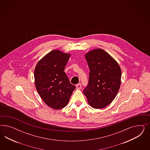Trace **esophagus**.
I'll list each match as a JSON object with an SVG mask.
<instances>
[{
  "instance_id": "esophagus-1",
  "label": "esophagus",
  "mask_w": 150,
  "mask_h": 150,
  "mask_svg": "<svg viewBox=\"0 0 150 150\" xmlns=\"http://www.w3.org/2000/svg\"><path fill=\"white\" fill-rule=\"evenodd\" d=\"M76 89L77 90H80L81 88V84L80 83H78V84L76 85Z\"/></svg>"
}]
</instances>
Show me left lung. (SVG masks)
<instances>
[{"label": "left lung", "mask_w": 150, "mask_h": 150, "mask_svg": "<svg viewBox=\"0 0 150 150\" xmlns=\"http://www.w3.org/2000/svg\"><path fill=\"white\" fill-rule=\"evenodd\" d=\"M85 58L90 74L88 85L83 92L92 108H103L118 93L121 83V69L118 63L101 49L91 50Z\"/></svg>", "instance_id": "1"}]
</instances>
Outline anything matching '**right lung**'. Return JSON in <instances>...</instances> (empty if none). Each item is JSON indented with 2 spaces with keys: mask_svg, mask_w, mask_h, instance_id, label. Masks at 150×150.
Here are the masks:
<instances>
[{
  "mask_svg": "<svg viewBox=\"0 0 150 150\" xmlns=\"http://www.w3.org/2000/svg\"><path fill=\"white\" fill-rule=\"evenodd\" d=\"M70 57L58 50L45 55L37 64L34 71L35 83L42 99L53 109L63 108L76 86L64 71Z\"/></svg>",
  "mask_w": 150,
  "mask_h": 150,
  "instance_id": "obj_1",
  "label": "right lung"
}]
</instances>
